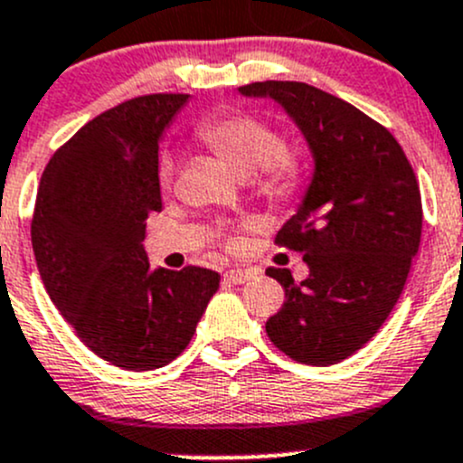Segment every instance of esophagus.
Listing matches in <instances>:
<instances>
[{"label":"esophagus","instance_id":"1","mask_svg":"<svg viewBox=\"0 0 463 463\" xmlns=\"http://www.w3.org/2000/svg\"><path fill=\"white\" fill-rule=\"evenodd\" d=\"M255 270L253 269H231L223 273V279H226L228 284H244L249 282V279L255 278Z\"/></svg>","mask_w":463,"mask_h":463}]
</instances>
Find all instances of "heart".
<instances>
[{
    "label": "heart",
    "instance_id": "b5f03b06",
    "mask_svg": "<svg viewBox=\"0 0 463 463\" xmlns=\"http://www.w3.org/2000/svg\"><path fill=\"white\" fill-rule=\"evenodd\" d=\"M197 137L240 176H258L261 190L275 199H291L305 181L302 158L282 147L278 129L249 114H228L199 125ZM175 179V161L163 156L158 181L167 190Z\"/></svg>",
    "mask_w": 463,
    "mask_h": 463
}]
</instances>
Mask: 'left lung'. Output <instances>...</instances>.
<instances>
[{
  "instance_id": "obj_1",
  "label": "left lung",
  "mask_w": 463,
  "mask_h": 463,
  "mask_svg": "<svg viewBox=\"0 0 463 463\" xmlns=\"http://www.w3.org/2000/svg\"><path fill=\"white\" fill-rule=\"evenodd\" d=\"M270 98L314 156L307 193L275 244L302 253L309 275H266L284 305L266 320L270 343L305 365H335L356 354L387 320L421 241V193L396 138L349 102L305 82L240 87Z\"/></svg>"
}]
</instances>
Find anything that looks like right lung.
Returning a JSON list of instances; mask_svg holds the SVG:
<instances>
[{
	"label": "right lung",
	"mask_w": 463,
	"mask_h": 463,
	"mask_svg": "<svg viewBox=\"0 0 463 463\" xmlns=\"http://www.w3.org/2000/svg\"><path fill=\"white\" fill-rule=\"evenodd\" d=\"M188 102L152 93L89 120L40 179L31 241L51 302L102 361L149 372L193 340L219 273L152 269L145 222L161 210L158 143Z\"/></svg>",
	"instance_id": "right-lung-1"
}]
</instances>
